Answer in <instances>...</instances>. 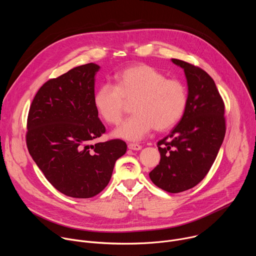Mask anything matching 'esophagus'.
Returning <instances> with one entry per match:
<instances>
[{
	"label": "esophagus",
	"mask_w": 256,
	"mask_h": 256,
	"mask_svg": "<svg viewBox=\"0 0 256 256\" xmlns=\"http://www.w3.org/2000/svg\"><path fill=\"white\" fill-rule=\"evenodd\" d=\"M128 148L130 149V150H134V151H138V150H140L142 149V146L140 144H128Z\"/></svg>",
	"instance_id": "obj_1"
}]
</instances>
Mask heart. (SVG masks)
Segmentation results:
<instances>
[{"label": "heart", "instance_id": "b5f03b06", "mask_svg": "<svg viewBox=\"0 0 256 256\" xmlns=\"http://www.w3.org/2000/svg\"><path fill=\"white\" fill-rule=\"evenodd\" d=\"M134 101L132 116L114 132L116 138L140 140L154 128L163 132L174 126L188 105L186 86L177 79H167L148 64L128 66L116 75V85L101 84L94 94V105L108 124H118L126 110V101Z\"/></svg>", "mask_w": 256, "mask_h": 256}]
</instances>
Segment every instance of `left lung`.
<instances>
[{
  "label": "left lung",
  "instance_id": "1",
  "mask_svg": "<svg viewBox=\"0 0 256 256\" xmlns=\"http://www.w3.org/2000/svg\"><path fill=\"white\" fill-rule=\"evenodd\" d=\"M171 60L184 70L188 105L178 124L158 142L161 159L149 175L161 190L177 194L192 188L208 174L224 140L226 122L224 102L212 77L192 64Z\"/></svg>",
  "mask_w": 256,
  "mask_h": 256
}]
</instances>
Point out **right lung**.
<instances>
[{
	"mask_svg": "<svg viewBox=\"0 0 256 256\" xmlns=\"http://www.w3.org/2000/svg\"><path fill=\"white\" fill-rule=\"evenodd\" d=\"M99 68L90 62L48 80L28 114L29 154L52 186L70 198L101 192L116 160L126 152V144L118 138L90 144L105 132L93 101Z\"/></svg>",
	"mask_w": 256,
	"mask_h": 256,
	"instance_id": "right-lung-1",
	"label": "right lung"
}]
</instances>
